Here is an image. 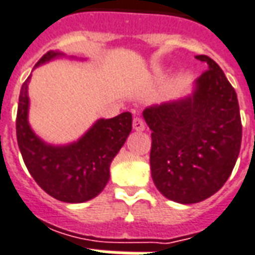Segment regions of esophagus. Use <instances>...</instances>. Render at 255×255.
<instances>
[{
  "label": "esophagus",
  "instance_id": "1",
  "mask_svg": "<svg viewBox=\"0 0 255 255\" xmlns=\"http://www.w3.org/2000/svg\"><path fill=\"white\" fill-rule=\"evenodd\" d=\"M133 129L137 131H142L145 129V124H144V121L140 118H134L133 119Z\"/></svg>",
  "mask_w": 255,
  "mask_h": 255
}]
</instances>
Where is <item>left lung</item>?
<instances>
[{
	"mask_svg": "<svg viewBox=\"0 0 255 255\" xmlns=\"http://www.w3.org/2000/svg\"><path fill=\"white\" fill-rule=\"evenodd\" d=\"M192 96L151 106L142 117L152 130L151 174L155 187L177 203L210 198L228 180L242 142L236 92L209 56Z\"/></svg>",
	"mask_w": 255,
	"mask_h": 255,
	"instance_id": "8db88e82",
	"label": "left lung"
}]
</instances>
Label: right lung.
Listing matches in <instances>:
<instances>
[{
  "label": "right lung",
  "instance_id": "obj_1",
  "mask_svg": "<svg viewBox=\"0 0 255 255\" xmlns=\"http://www.w3.org/2000/svg\"><path fill=\"white\" fill-rule=\"evenodd\" d=\"M59 52L45 53L35 67L49 61ZM21 85L16 117V136L23 160L32 178L45 192L61 202L82 203L102 192L110 180V165L131 131V114L122 113L111 119H99L77 142L53 147L31 130L27 88Z\"/></svg>",
  "mask_w": 255,
  "mask_h": 255
}]
</instances>
